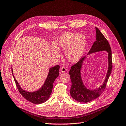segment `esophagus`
I'll list each match as a JSON object with an SVG mask.
<instances>
[{
    "mask_svg": "<svg viewBox=\"0 0 126 126\" xmlns=\"http://www.w3.org/2000/svg\"><path fill=\"white\" fill-rule=\"evenodd\" d=\"M60 71H61V72H62V73H64L67 71V69H66V68H65V67H61Z\"/></svg>",
    "mask_w": 126,
    "mask_h": 126,
    "instance_id": "esophagus-1",
    "label": "esophagus"
}]
</instances>
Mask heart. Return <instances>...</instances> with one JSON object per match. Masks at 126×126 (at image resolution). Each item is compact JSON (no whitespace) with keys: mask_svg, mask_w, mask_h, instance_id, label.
I'll return each instance as SVG.
<instances>
[{"mask_svg":"<svg viewBox=\"0 0 126 126\" xmlns=\"http://www.w3.org/2000/svg\"><path fill=\"white\" fill-rule=\"evenodd\" d=\"M87 45V39L84 35L72 32H66L61 35L56 40L55 46L52 49L54 57L59 58V50L65 51L66 59L71 63H76L85 52Z\"/></svg>","mask_w":126,"mask_h":126,"instance_id":"1","label":"heart"}]
</instances>
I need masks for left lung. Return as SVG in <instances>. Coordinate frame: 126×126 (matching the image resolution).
I'll use <instances>...</instances> for the list:
<instances>
[{
  "mask_svg": "<svg viewBox=\"0 0 126 126\" xmlns=\"http://www.w3.org/2000/svg\"><path fill=\"white\" fill-rule=\"evenodd\" d=\"M96 40L93 44L88 54L99 52L101 51H106L108 53V70L105 79L100 88L94 90H89L84 86L81 79V69L83 61L86 57L81 58L78 61L73 65L69 72L72 81L71 87V95L74 99L79 102L87 103L97 97H99L103 92L107 82H108L112 69V59H111V50L108 41L105 38L100 30L95 27Z\"/></svg>",
  "mask_w": 126,
  "mask_h": 126,
  "instance_id": "8db88e82",
  "label": "left lung"
}]
</instances>
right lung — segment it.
I'll return each instance as SVG.
<instances>
[{
    "label": "right lung",
    "instance_id": "1",
    "mask_svg": "<svg viewBox=\"0 0 126 126\" xmlns=\"http://www.w3.org/2000/svg\"><path fill=\"white\" fill-rule=\"evenodd\" d=\"M59 69L60 66L58 65L51 67L49 69L47 78L44 85L42 86L40 89H39V90L32 92H27L22 89L13 75V76L18 91L25 99L32 102V103L41 104L44 103L49 98L51 92H52L53 82L59 75ZM12 74H13L12 69Z\"/></svg>",
    "mask_w": 126,
    "mask_h": 126
}]
</instances>
